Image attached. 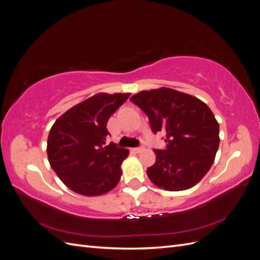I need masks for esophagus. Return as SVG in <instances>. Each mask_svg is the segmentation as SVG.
Listing matches in <instances>:
<instances>
[{
    "label": "esophagus",
    "mask_w": 260,
    "mask_h": 260,
    "mask_svg": "<svg viewBox=\"0 0 260 260\" xmlns=\"http://www.w3.org/2000/svg\"><path fill=\"white\" fill-rule=\"evenodd\" d=\"M144 149H145L144 146H141V147H133V148H131V151L135 153H141V152H143Z\"/></svg>",
    "instance_id": "esophagus-1"
}]
</instances>
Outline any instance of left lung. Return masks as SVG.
Wrapping results in <instances>:
<instances>
[{"mask_svg": "<svg viewBox=\"0 0 260 260\" xmlns=\"http://www.w3.org/2000/svg\"><path fill=\"white\" fill-rule=\"evenodd\" d=\"M130 101L148 116L154 133H165V149H154L156 161L147 168L152 182L166 191L198 184L219 147V123L200 99L170 88L141 91Z\"/></svg>", "mask_w": 260, "mask_h": 260, "instance_id": "8db88e82", "label": "left lung"}]
</instances>
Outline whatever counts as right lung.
<instances>
[{
    "label": "right lung",
    "mask_w": 260,
    "mask_h": 260,
    "mask_svg": "<svg viewBox=\"0 0 260 260\" xmlns=\"http://www.w3.org/2000/svg\"><path fill=\"white\" fill-rule=\"evenodd\" d=\"M130 93H99L75 105L54 122L48 157L55 174L70 190L84 196L103 195L118 184L129 151L106 145L107 121Z\"/></svg>",
    "instance_id": "right-lung-1"
}]
</instances>
